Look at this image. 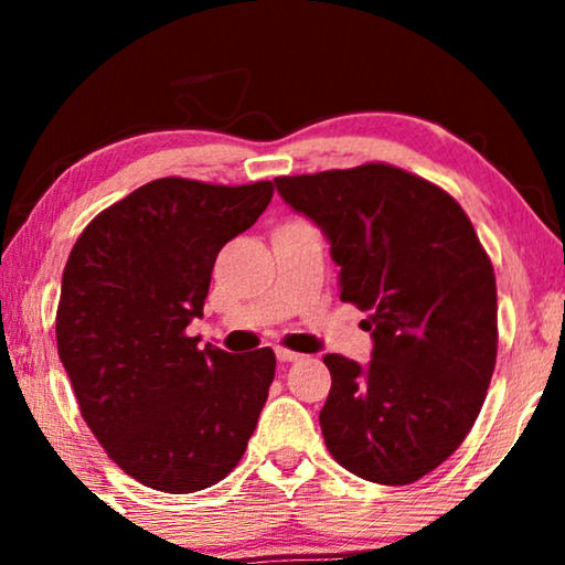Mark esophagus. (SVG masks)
<instances>
[{
  "mask_svg": "<svg viewBox=\"0 0 565 565\" xmlns=\"http://www.w3.org/2000/svg\"><path fill=\"white\" fill-rule=\"evenodd\" d=\"M275 354H277V360H280V362H298L300 358H303V354L292 352V350H288V347H277Z\"/></svg>",
  "mask_w": 565,
  "mask_h": 565,
  "instance_id": "obj_1",
  "label": "esophagus"
}]
</instances>
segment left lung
<instances>
[{
	"label": "left lung",
	"instance_id": "obj_1",
	"mask_svg": "<svg viewBox=\"0 0 565 565\" xmlns=\"http://www.w3.org/2000/svg\"><path fill=\"white\" fill-rule=\"evenodd\" d=\"M331 242L344 303L367 311V367L327 354L331 458L383 486L419 481L473 427L497 365V277L458 200L385 161L275 177Z\"/></svg>",
	"mask_w": 565,
	"mask_h": 565
}]
</instances>
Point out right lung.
Listing matches in <instances>:
<instances>
[{
	"label": "right lung",
	"instance_id": "right-lung-1",
	"mask_svg": "<svg viewBox=\"0 0 565 565\" xmlns=\"http://www.w3.org/2000/svg\"><path fill=\"white\" fill-rule=\"evenodd\" d=\"M273 182L161 177L95 215L76 238L56 308L58 358L82 419L138 483L192 493L238 466L275 352L198 347L215 257L273 200Z\"/></svg>",
	"mask_w": 565,
	"mask_h": 565
}]
</instances>
